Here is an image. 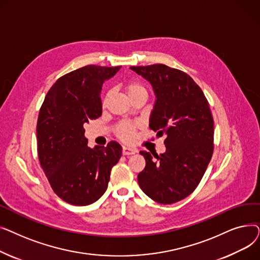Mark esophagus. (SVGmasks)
<instances>
[{
  "mask_svg": "<svg viewBox=\"0 0 260 260\" xmlns=\"http://www.w3.org/2000/svg\"><path fill=\"white\" fill-rule=\"evenodd\" d=\"M136 153V149L131 148V147H126V146H123L122 147V154L128 156V155H134Z\"/></svg>",
  "mask_w": 260,
  "mask_h": 260,
  "instance_id": "esophagus-1",
  "label": "esophagus"
}]
</instances>
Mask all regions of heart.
Returning <instances> with one entry per match:
<instances>
[{
	"label": "heart",
	"instance_id": "1",
	"mask_svg": "<svg viewBox=\"0 0 260 260\" xmlns=\"http://www.w3.org/2000/svg\"><path fill=\"white\" fill-rule=\"evenodd\" d=\"M125 89L129 95V98L134 97V95H137V94L146 93V88L138 81L127 82L125 85ZM106 101H107V97H105L104 103H106ZM136 128H137L136 124H133V123H128V122H124V123H121L120 125L117 126L116 133L121 140L125 141V142H132L135 139Z\"/></svg>",
	"mask_w": 260,
	"mask_h": 260
}]
</instances>
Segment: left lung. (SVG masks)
Returning a JSON list of instances; mask_svg holds the SVG:
<instances>
[{
  "label": "left lung",
  "instance_id": "8db88e82",
  "mask_svg": "<svg viewBox=\"0 0 260 260\" xmlns=\"http://www.w3.org/2000/svg\"><path fill=\"white\" fill-rule=\"evenodd\" d=\"M152 84L156 103L149 127L166 135V153L140 152L145 168L138 175L143 192L161 204L192 194L214 151V120L209 102L195 81L165 64L132 66Z\"/></svg>",
  "mask_w": 260,
  "mask_h": 260
}]
</instances>
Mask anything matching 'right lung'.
Listing matches in <instances>:
<instances>
[{"mask_svg": "<svg viewBox=\"0 0 260 260\" xmlns=\"http://www.w3.org/2000/svg\"><path fill=\"white\" fill-rule=\"evenodd\" d=\"M121 66L86 65L59 78L48 90L37 123L38 155L53 192L74 206H88L107 188L122 147L87 146L84 124L102 115L101 89Z\"/></svg>", "mask_w": 260, "mask_h": 260, "instance_id": "1", "label": "right lung"}]
</instances>
